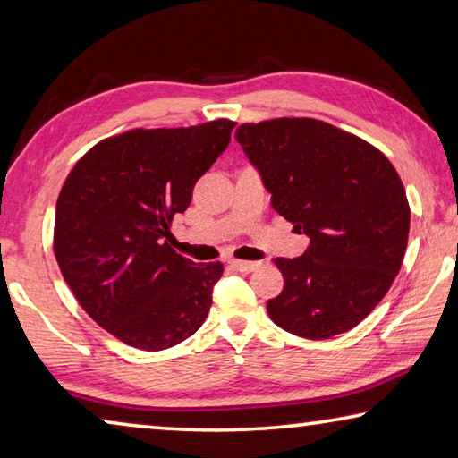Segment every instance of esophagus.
I'll use <instances>...</instances> for the list:
<instances>
[{
  "instance_id": "34e87169",
  "label": "esophagus",
  "mask_w": 458,
  "mask_h": 458,
  "mask_svg": "<svg viewBox=\"0 0 458 458\" xmlns=\"http://www.w3.org/2000/svg\"><path fill=\"white\" fill-rule=\"evenodd\" d=\"M228 265L234 270H238V273L248 275V273H252V270H257L260 267V262H246V260L232 259V260H228Z\"/></svg>"
}]
</instances>
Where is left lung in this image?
Masks as SVG:
<instances>
[{
	"label": "left lung",
	"mask_w": 458,
	"mask_h": 458,
	"mask_svg": "<svg viewBox=\"0 0 458 458\" xmlns=\"http://www.w3.org/2000/svg\"><path fill=\"white\" fill-rule=\"evenodd\" d=\"M275 210L309 236L297 259H275L284 276L267 311L307 339L353 329L384 299L402 267L410 206L382 151L317 119H273L236 129Z\"/></svg>",
	"instance_id": "obj_1"
}]
</instances>
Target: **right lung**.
I'll use <instances>...</instances> for the list:
<instances>
[{
	"instance_id": "1",
	"label": "right lung",
	"mask_w": 458,
	"mask_h": 458,
	"mask_svg": "<svg viewBox=\"0 0 458 458\" xmlns=\"http://www.w3.org/2000/svg\"><path fill=\"white\" fill-rule=\"evenodd\" d=\"M236 123L133 129L105 139L68 174L56 201L54 254L76 301L123 344L161 352L204 323L220 262L172 248V220L226 151Z\"/></svg>"
}]
</instances>
